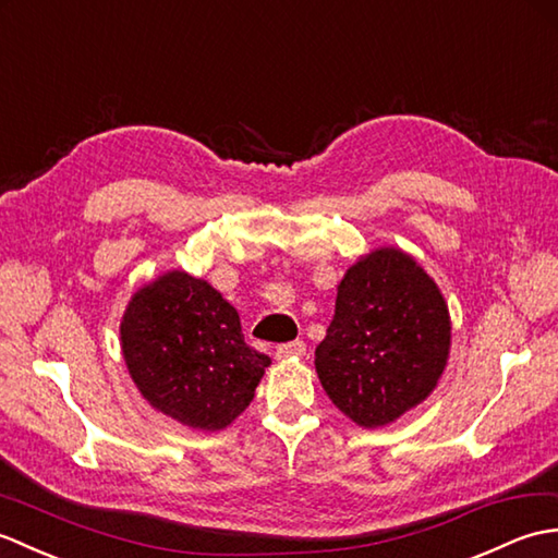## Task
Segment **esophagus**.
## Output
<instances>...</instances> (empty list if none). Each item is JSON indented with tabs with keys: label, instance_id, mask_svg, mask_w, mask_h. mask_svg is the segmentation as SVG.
Listing matches in <instances>:
<instances>
[{
	"label": "esophagus",
	"instance_id": "1",
	"mask_svg": "<svg viewBox=\"0 0 558 558\" xmlns=\"http://www.w3.org/2000/svg\"><path fill=\"white\" fill-rule=\"evenodd\" d=\"M275 355H277V361H295V357H303L305 355V343L303 341L281 343Z\"/></svg>",
	"mask_w": 558,
	"mask_h": 558
}]
</instances>
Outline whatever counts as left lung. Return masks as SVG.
I'll return each mask as SVG.
<instances>
[{"label":"left lung","instance_id":"left-lung-1","mask_svg":"<svg viewBox=\"0 0 558 558\" xmlns=\"http://www.w3.org/2000/svg\"><path fill=\"white\" fill-rule=\"evenodd\" d=\"M449 351L451 315L437 281L411 253L384 245L345 269L315 369L345 417L377 429L437 389Z\"/></svg>","mask_w":558,"mask_h":558}]
</instances>
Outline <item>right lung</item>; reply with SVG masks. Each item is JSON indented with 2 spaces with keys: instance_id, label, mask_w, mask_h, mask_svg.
Instances as JSON below:
<instances>
[{
  "instance_id": "add662e5",
  "label": "right lung",
  "mask_w": 558,
  "mask_h": 558,
  "mask_svg": "<svg viewBox=\"0 0 558 558\" xmlns=\"http://www.w3.org/2000/svg\"><path fill=\"white\" fill-rule=\"evenodd\" d=\"M121 355L143 399L177 423L219 432L251 405L269 355L243 341L241 317L205 279L171 269L123 311Z\"/></svg>"
}]
</instances>
